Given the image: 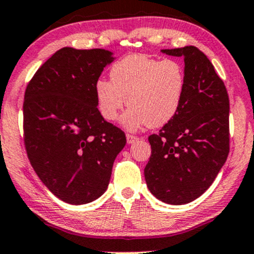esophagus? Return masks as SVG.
<instances>
[{"label": "esophagus", "mask_w": 254, "mask_h": 254, "mask_svg": "<svg viewBox=\"0 0 254 254\" xmlns=\"http://www.w3.org/2000/svg\"><path fill=\"white\" fill-rule=\"evenodd\" d=\"M126 139H127L128 144H133V143H135V141H137L139 138L135 137V135H133V134H127Z\"/></svg>", "instance_id": "34e87169"}]
</instances>
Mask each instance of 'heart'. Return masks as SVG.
Returning a JSON list of instances; mask_svg holds the SVG:
<instances>
[{
    "label": "heart",
    "mask_w": 254,
    "mask_h": 254,
    "mask_svg": "<svg viewBox=\"0 0 254 254\" xmlns=\"http://www.w3.org/2000/svg\"><path fill=\"white\" fill-rule=\"evenodd\" d=\"M185 87L187 77L179 62L132 54L111 66L110 80L95 82V103L103 119L115 121L127 99L130 108L122 116V126L129 130L145 125L160 127L178 113Z\"/></svg>",
    "instance_id": "obj_1"
}]
</instances>
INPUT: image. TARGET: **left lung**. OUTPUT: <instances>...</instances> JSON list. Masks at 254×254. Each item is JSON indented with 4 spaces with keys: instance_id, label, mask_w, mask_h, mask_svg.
I'll use <instances>...</instances> for the list:
<instances>
[{
    "instance_id": "left-lung-1",
    "label": "left lung",
    "mask_w": 254,
    "mask_h": 254,
    "mask_svg": "<svg viewBox=\"0 0 254 254\" xmlns=\"http://www.w3.org/2000/svg\"><path fill=\"white\" fill-rule=\"evenodd\" d=\"M183 57L187 87L176 116L149 137L151 156L144 168L150 192L170 204L200 197L229 154V97L222 78L198 48L161 50Z\"/></svg>"
}]
</instances>
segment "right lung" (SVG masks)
I'll return each instance as SVG.
<instances>
[{"label": "right lung", "instance_id": "obj_1", "mask_svg": "<svg viewBox=\"0 0 254 254\" xmlns=\"http://www.w3.org/2000/svg\"><path fill=\"white\" fill-rule=\"evenodd\" d=\"M114 53L65 47L37 70L24 97V143L47 189L71 204L105 192L126 135L97 109L94 84Z\"/></svg>", "mask_w": 254, "mask_h": 254}]
</instances>
